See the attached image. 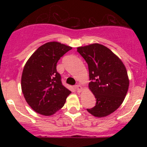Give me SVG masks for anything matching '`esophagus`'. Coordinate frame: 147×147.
<instances>
[{
	"instance_id": "esophagus-1",
	"label": "esophagus",
	"mask_w": 147,
	"mask_h": 147,
	"mask_svg": "<svg viewBox=\"0 0 147 147\" xmlns=\"http://www.w3.org/2000/svg\"><path fill=\"white\" fill-rule=\"evenodd\" d=\"M75 88H76V90L78 91V92H81V91L82 90V86H80V85H79V84H78V85H75Z\"/></svg>"
}]
</instances>
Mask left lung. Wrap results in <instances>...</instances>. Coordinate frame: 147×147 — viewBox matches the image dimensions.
Segmentation results:
<instances>
[{
    "mask_svg": "<svg viewBox=\"0 0 147 147\" xmlns=\"http://www.w3.org/2000/svg\"><path fill=\"white\" fill-rule=\"evenodd\" d=\"M77 52L88 65L89 88L96 99L95 106L87 111L97 117L109 115L120 106L127 93L125 66L110 49L98 43L79 47Z\"/></svg>",
    "mask_w": 147,
    "mask_h": 147,
    "instance_id": "obj_1",
    "label": "left lung"
}]
</instances>
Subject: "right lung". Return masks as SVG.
<instances>
[{
	"mask_svg": "<svg viewBox=\"0 0 147 147\" xmlns=\"http://www.w3.org/2000/svg\"><path fill=\"white\" fill-rule=\"evenodd\" d=\"M72 49L59 42H48L32 54L25 63L21 77L23 95L35 112L52 115L64 106L71 93L63 86L57 63Z\"/></svg>",
	"mask_w": 147,
	"mask_h": 147,
	"instance_id": "add662e5",
	"label": "right lung"
}]
</instances>
